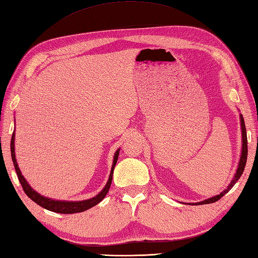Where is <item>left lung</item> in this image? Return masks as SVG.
Masks as SVG:
<instances>
[{"mask_svg": "<svg viewBox=\"0 0 258 258\" xmlns=\"http://www.w3.org/2000/svg\"><path fill=\"white\" fill-rule=\"evenodd\" d=\"M241 125H242V136H243V148H242V154H241V160H239V163H238V168H237V171L235 175H234L232 182L230 183V185H228L224 191H223L222 193H220L219 196L216 197H213V198H210L208 200H205V201H202V202H199V203H196L198 205L200 204H209V203H214L216 201H219V200L224 197L225 194L231 190V188L235 185V183L238 181L239 177H241V175L243 174L244 172V168H245V164H246V160H247V135H246V128H245V122H244V118L241 114Z\"/></svg>", "mask_w": 258, "mask_h": 258, "instance_id": "obj_1", "label": "left lung"}]
</instances>
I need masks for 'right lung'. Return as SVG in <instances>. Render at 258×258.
<instances>
[{"instance_id":"right-lung-1","label":"right lung","mask_w":258,"mask_h":258,"mask_svg":"<svg viewBox=\"0 0 258 258\" xmlns=\"http://www.w3.org/2000/svg\"><path fill=\"white\" fill-rule=\"evenodd\" d=\"M14 139H15V134L13 133L12 135V139H11V157H12L14 167H15V171L17 177H19L21 185L24 190L26 196L30 198L31 200H33L34 202L36 204H38L39 207H42L44 209H46L48 211L51 212H56V213H61V214H73V213H78V212H84L86 210H88L90 208L95 207V205L98 204L99 202H101L104 198L106 197V194L109 191V187L111 185V181H112V173H113V169L114 165L117 163L118 160V156H119V150L116 151L113 157V163H112V168H111V172L109 175V180H108L106 186L102 188V191L96 196L95 198H91L89 200H85V201H79V202H66V201H55V200H50L48 198H44L41 194H38L37 192H35L33 188L30 186V184L26 182V180L24 179V176L22 175L21 170L17 165L16 159H15V152H14Z\"/></svg>"}]
</instances>
